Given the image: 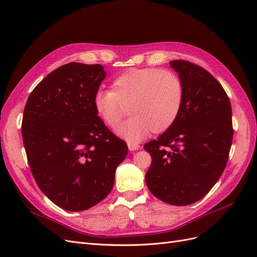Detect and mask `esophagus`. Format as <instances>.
Listing matches in <instances>:
<instances>
[{
  "label": "esophagus",
  "mask_w": 257,
  "mask_h": 257,
  "mask_svg": "<svg viewBox=\"0 0 257 257\" xmlns=\"http://www.w3.org/2000/svg\"><path fill=\"white\" fill-rule=\"evenodd\" d=\"M127 147H128V150H130L131 152H134V151L138 150L139 148H141V146L137 145V144H128Z\"/></svg>",
  "instance_id": "esophagus-1"
}]
</instances>
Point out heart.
I'll return each instance as SVG.
<instances>
[{"label": "heart", "mask_w": 257, "mask_h": 257, "mask_svg": "<svg viewBox=\"0 0 257 257\" xmlns=\"http://www.w3.org/2000/svg\"><path fill=\"white\" fill-rule=\"evenodd\" d=\"M183 83L177 74L160 68H133L112 82L111 90H97L93 107L106 125L113 127L126 113L133 114L116 127L115 134L128 143H138L152 131L163 133L180 114Z\"/></svg>", "instance_id": "heart-1"}]
</instances>
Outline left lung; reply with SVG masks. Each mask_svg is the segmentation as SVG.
<instances>
[{
	"label": "left lung",
	"instance_id": "8db88e82",
	"mask_svg": "<svg viewBox=\"0 0 257 257\" xmlns=\"http://www.w3.org/2000/svg\"><path fill=\"white\" fill-rule=\"evenodd\" d=\"M183 83L180 114L158 139L144 146L152 163L146 183L164 203H196L219 180L232 142L231 107L221 83L189 61L169 62Z\"/></svg>",
	"mask_w": 257,
	"mask_h": 257
}]
</instances>
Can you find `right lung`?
<instances>
[{
    "instance_id": "1",
    "label": "right lung",
    "mask_w": 257,
    "mask_h": 257,
    "mask_svg": "<svg viewBox=\"0 0 257 257\" xmlns=\"http://www.w3.org/2000/svg\"><path fill=\"white\" fill-rule=\"evenodd\" d=\"M99 64L72 62L54 69L31 93L22 138L38 188L67 211H83L110 193L127 146L93 107L105 79Z\"/></svg>"
}]
</instances>
